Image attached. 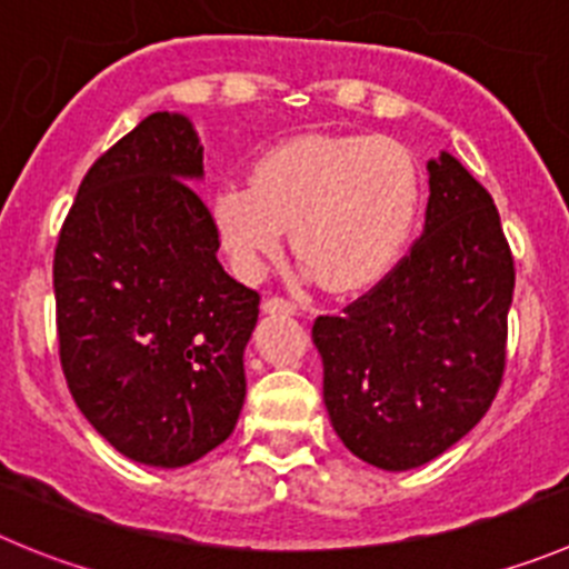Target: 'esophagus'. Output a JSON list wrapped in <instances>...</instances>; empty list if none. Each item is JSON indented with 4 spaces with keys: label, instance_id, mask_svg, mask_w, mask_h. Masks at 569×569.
Segmentation results:
<instances>
[{
    "label": "esophagus",
    "instance_id": "obj_1",
    "mask_svg": "<svg viewBox=\"0 0 569 569\" xmlns=\"http://www.w3.org/2000/svg\"><path fill=\"white\" fill-rule=\"evenodd\" d=\"M263 311H267V315L291 317V315H297V306L295 302L283 300V297H269V300H263Z\"/></svg>",
    "mask_w": 569,
    "mask_h": 569
}]
</instances>
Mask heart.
<instances>
[{
  "label": "heart",
  "instance_id": "b5f03b06",
  "mask_svg": "<svg viewBox=\"0 0 569 569\" xmlns=\"http://www.w3.org/2000/svg\"><path fill=\"white\" fill-rule=\"evenodd\" d=\"M421 204L412 153L390 137H302L254 162L249 184L212 193V224L241 278L263 274L291 230L297 260L331 291L379 280Z\"/></svg>",
  "mask_w": 569,
  "mask_h": 569
}]
</instances>
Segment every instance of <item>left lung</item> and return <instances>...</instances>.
I'll use <instances>...</instances> for the list:
<instances>
[{
	"label": "left lung",
	"instance_id": "8db88e82",
	"mask_svg": "<svg viewBox=\"0 0 569 569\" xmlns=\"http://www.w3.org/2000/svg\"><path fill=\"white\" fill-rule=\"evenodd\" d=\"M423 232L379 286L311 328L322 401L365 463L410 471L480 423L506 370L513 258L491 193L429 159Z\"/></svg>",
	"mask_w": 569,
	"mask_h": 569
}]
</instances>
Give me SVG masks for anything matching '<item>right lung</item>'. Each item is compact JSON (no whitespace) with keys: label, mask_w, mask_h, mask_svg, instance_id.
Returning a JSON list of instances; mask_svg holds the SVG:
<instances>
[{"label":"right lung","mask_w":569,"mask_h":569,"mask_svg":"<svg viewBox=\"0 0 569 569\" xmlns=\"http://www.w3.org/2000/svg\"><path fill=\"white\" fill-rule=\"evenodd\" d=\"M204 148L153 111L89 168L52 263L61 368L78 410L129 460L179 469L236 429L258 291L219 263L193 182Z\"/></svg>","instance_id":"right-lung-1"}]
</instances>
